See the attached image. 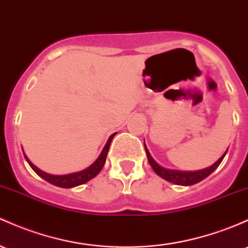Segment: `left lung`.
I'll return each instance as SVG.
<instances>
[{
    "label": "left lung",
    "mask_w": 248,
    "mask_h": 248,
    "mask_svg": "<svg viewBox=\"0 0 248 248\" xmlns=\"http://www.w3.org/2000/svg\"><path fill=\"white\" fill-rule=\"evenodd\" d=\"M145 149H146V154H147V159H148L149 165L152 166L153 170L159 176H161L162 179L165 180L172 182V184L175 185H180V186H190V185H195L198 182H200L203 179H206L209 174H212L214 170H217V166L221 164L222 159L225 157L227 151L225 152V154L217 160V162H214L213 165L209 166L208 168H205V170H194V172H182V170H167V168L161 167L159 164H156V161L152 157L151 153L147 149L146 143H145Z\"/></svg>",
    "instance_id": "1"
}]
</instances>
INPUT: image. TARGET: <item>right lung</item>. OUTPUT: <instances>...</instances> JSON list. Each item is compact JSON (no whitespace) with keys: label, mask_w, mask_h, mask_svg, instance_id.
Returning a JSON list of instances; mask_svg holds the SVG:
<instances>
[{"label":"right lung","mask_w":248,"mask_h":248,"mask_svg":"<svg viewBox=\"0 0 248 248\" xmlns=\"http://www.w3.org/2000/svg\"><path fill=\"white\" fill-rule=\"evenodd\" d=\"M116 133L111 134L109 139H108L107 143H106L105 147H103L101 154L100 156L97 157L96 160L94 161V164H92L89 167H87L86 170H81V172H76V173H70V174H66V175H53V174H48L43 170H41L40 168H37L31 160L27 157V155L24 154V157H26L27 162H28L29 166L32 168L35 173L37 175H40L41 178L45 179L46 181H48L49 184L51 185H55L58 187H62V188H72V187H76V186H80V185L86 184L87 181L92 180V179L95 178L100 172H101L102 167L105 166L106 159H107V153H108V149H109L110 142L113 140V138L115 137Z\"/></svg>","instance_id":"1"}]
</instances>
